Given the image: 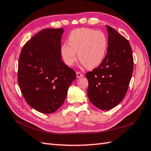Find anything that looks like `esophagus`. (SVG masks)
<instances>
[{"label":"esophagus","mask_w":151,"mask_h":151,"mask_svg":"<svg viewBox=\"0 0 151 151\" xmlns=\"http://www.w3.org/2000/svg\"><path fill=\"white\" fill-rule=\"evenodd\" d=\"M82 76H84V75H83L82 73H81V72H79V71L76 72V77L81 78V77H82Z\"/></svg>","instance_id":"1"}]
</instances>
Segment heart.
Listing matches in <instances>:
<instances>
[{
	"mask_svg": "<svg viewBox=\"0 0 151 151\" xmlns=\"http://www.w3.org/2000/svg\"><path fill=\"white\" fill-rule=\"evenodd\" d=\"M68 44L63 43L61 54L64 62L73 65L78 58L88 69H93L104 60L106 54L108 40L101 31L82 28L72 31L68 37Z\"/></svg>",
	"mask_w": 151,
	"mask_h": 151,
	"instance_id": "obj_1",
	"label": "heart"
}]
</instances>
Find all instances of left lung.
Segmentation results:
<instances>
[{
    "mask_svg": "<svg viewBox=\"0 0 151 151\" xmlns=\"http://www.w3.org/2000/svg\"><path fill=\"white\" fill-rule=\"evenodd\" d=\"M108 33L107 54L92 71L86 73L89 82V101L102 110L116 106L126 95L132 77L134 59L126 38L106 25Z\"/></svg>",
    "mask_w": 151,
    "mask_h": 151,
    "instance_id": "8db88e82",
    "label": "left lung"
}]
</instances>
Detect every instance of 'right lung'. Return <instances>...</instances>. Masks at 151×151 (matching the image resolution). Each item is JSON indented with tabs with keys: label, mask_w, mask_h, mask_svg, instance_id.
Wrapping results in <instances>:
<instances>
[{
	"label": "right lung",
	"mask_w": 151,
	"mask_h": 151,
	"mask_svg": "<svg viewBox=\"0 0 151 151\" xmlns=\"http://www.w3.org/2000/svg\"><path fill=\"white\" fill-rule=\"evenodd\" d=\"M63 28H47L22 47L18 63V84L32 108L43 114L56 111L63 104L69 87L76 77L62 60Z\"/></svg>",
	"instance_id": "obj_1"
}]
</instances>
